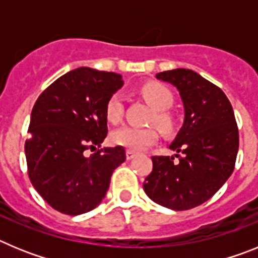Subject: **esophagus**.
Here are the masks:
<instances>
[{
	"instance_id": "34e87169",
	"label": "esophagus",
	"mask_w": 258,
	"mask_h": 258,
	"mask_svg": "<svg viewBox=\"0 0 258 258\" xmlns=\"http://www.w3.org/2000/svg\"><path fill=\"white\" fill-rule=\"evenodd\" d=\"M136 156H137V152L127 150V151H126V159H127V160H132V159H134Z\"/></svg>"
}]
</instances>
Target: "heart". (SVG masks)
<instances>
[{
	"label": "heart",
	"mask_w": 258,
	"mask_h": 258,
	"mask_svg": "<svg viewBox=\"0 0 258 258\" xmlns=\"http://www.w3.org/2000/svg\"><path fill=\"white\" fill-rule=\"evenodd\" d=\"M141 94L146 102L155 109L151 121L155 122L164 133H172L174 129V118L168 112L173 104V94L166 86L157 83H149L141 88ZM124 113L122 95L115 93L108 98L106 103V117L109 122L117 124ZM157 131L155 127H137L124 125L111 134V141L115 145L122 146L131 151H142L157 141Z\"/></svg>",
	"instance_id": "1"
}]
</instances>
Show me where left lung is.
I'll use <instances>...</instances> for the list:
<instances>
[{
  "mask_svg": "<svg viewBox=\"0 0 258 258\" xmlns=\"http://www.w3.org/2000/svg\"><path fill=\"white\" fill-rule=\"evenodd\" d=\"M156 77L178 89L184 122L170 150L174 156H152L143 188L152 202L187 211L211 199L235 168L239 131L230 101L217 85L191 70L164 71Z\"/></svg>",
  "mask_w": 258,
  "mask_h": 258,
  "instance_id": "obj_1",
  "label": "left lung"
}]
</instances>
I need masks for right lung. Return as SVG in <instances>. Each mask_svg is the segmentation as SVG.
Masks as SVG:
<instances>
[{
    "instance_id": "1",
    "label": "right lung",
    "mask_w": 258,
    "mask_h": 258,
    "mask_svg": "<svg viewBox=\"0 0 258 258\" xmlns=\"http://www.w3.org/2000/svg\"><path fill=\"white\" fill-rule=\"evenodd\" d=\"M122 84L120 75L81 67L37 98L24 145L27 168L33 187L55 211L70 216L93 211L126 159L122 146L84 155L107 137L106 103Z\"/></svg>"
}]
</instances>
